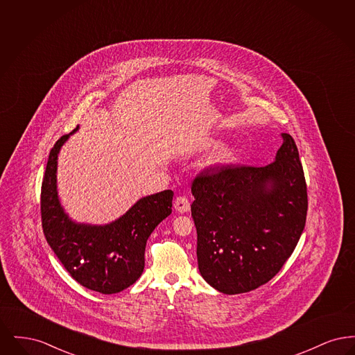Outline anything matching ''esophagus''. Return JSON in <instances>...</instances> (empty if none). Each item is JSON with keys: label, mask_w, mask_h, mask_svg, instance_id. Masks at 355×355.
<instances>
[{"label": "esophagus", "mask_w": 355, "mask_h": 355, "mask_svg": "<svg viewBox=\"0 0 355 355\" xmlns=\"http://www.w3.org/2000/svg\"><path fill=\"white\" fill-rule=\"evenodd\" d=\"M174 209L178 211V213H187L190 210V202L189 200L184 197V196H180L175 198L174 201Z\"/></svg>", "instance_id": "esophagus-1"}]
</instances>
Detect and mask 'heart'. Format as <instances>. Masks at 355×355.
Masks as SVG:
<instances>
[{
	"label": "heart",
	"instance_id": "b5f03b06",
	"mask_svg": "<svg viewBox=\"0 0 355 355\" xmlns=\"http://www.w3.org/2000/svg\"><path fill=\"white\" fill-rule=\"evenodd\" d=\"M230 155H232L230 149L226 148V146H222L220 149V152H218V159H220V161H226L227 158H230Z\"/></svg>",
	"mask_w": 355,
	"mask_h": 355
}]
</instances>
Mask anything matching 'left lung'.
<instances>
[{
	"instance_id": "obj_1",
	"label": "left lung",
	"mask_w": 355,
	"mask_h": 355,
	"mask_svg": "<svg viewBox=\"0 0 355 355\" xmlns=\"http://www.w3.org/2000/svg\"><path fill=\"white\" fill-rule=\"evenodd\" d=\"M266 166L206 170L191 185L203 279L223 294L248 293L282 269L304 232L307 187L293 137Z\"/></svg>"
}]
</instances>
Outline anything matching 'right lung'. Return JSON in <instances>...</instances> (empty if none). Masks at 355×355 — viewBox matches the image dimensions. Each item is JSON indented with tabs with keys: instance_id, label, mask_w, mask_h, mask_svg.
Here are the masks:
<instances>
[{
	"instance_id": "add662e5",
	"label": "right lung",
	"mask_w": 355,
	"mask_h": 355,
	"mask_svg": "<svg viewBox=\"0 0 355 355\" xmlns=\"http://www.w3.org/2000/svg\"><path fill=\"white\" fill-rule=\"evenodd\" d=\"M78 126L53 146L41 186V218L45 238L69 274L83 286L114 294L133 285L145 268L146 241L171 213L173 191L144 197L107 225L77 223L69 218L57 193V159Z\"/></svg>"
}]
</instances>
